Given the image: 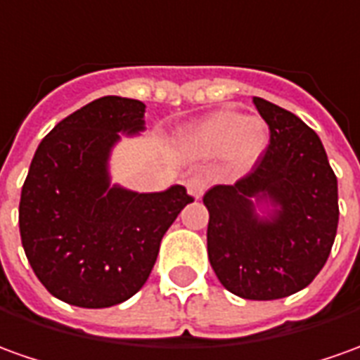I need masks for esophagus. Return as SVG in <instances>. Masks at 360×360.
Returning a JSON list of instances; mask_svg holds the SVG:
<instances>
[{"mask_svg": "<svg viewBox=\"0 0 360 360\" xmlns=\"http://www.w3.org/2000/svg\"><path fill=\"white\" fill-rule=\"evenodd\" d=\"M187 191H189L191 197L200 199V197H202V193H205V181L199 179V177H193V179L187 181Z\"/></svg>", "mask_w": 360, "mask_h": 360, "instance_id": "obj_1", "label": "esophagus"}]
</instances>
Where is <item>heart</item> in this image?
Returning <instances> with one entry per match:
<instances>
[{"label": "heart", "mask_w": 360, "mask_h": 360, "mask_svg": "<svg viewBox=\"0 0 360 360\" xmlns=\"http://www.w3.org/2000/svg\"><path fill=\"white\" fill-rule=\"evenodd\" d=\"M270 143V129L262 118L221 110L183 134V146L200 155L226 153L234 169H250Z\"/></svg>", "instance_id": "b5f03b06"}]
</instances>
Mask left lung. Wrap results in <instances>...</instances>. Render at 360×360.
Instances as JSON below:
<instances>
[{
	"mask_svg": "<svg viewBox=\"0 0 360 360\" xmlns=\"http://www.w3.org/2000/svg\"><path fill=\"white\" fill-rule=\"evenodd\" d=\"M270 146L234 185L202 197L207 250L219 282L244 300H280L314 282L339 224L337 177L319 136L288 110L254 96Z\"/></svg>",
	"mask_w": 360,
	"mask_h": 360,
	"instance_id": "8db88e82",
	"label": "left lung"
}]
</instances>
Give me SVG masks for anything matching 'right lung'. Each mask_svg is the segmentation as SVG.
<instances>
[{
  "label": "right lung",
  "mask_w": 360,
  "mask_h": 360,
  "mask_svg": "<svg viewBox=\"0 0 360 360\" xmlns=\"http://www.w3.org/2000/svg\"><path fill=\"white\" fill-rule=\"evenodd\" d=\"M146 104L102 96L58 122L39 143L19 202L23 250L60 302L100 309L148 282L163 234L189 202L183 185L138 193L110 179L122 136L146 129Z\"/></svg>",
  "instance_id": "add662e5"
}]
</instances>
